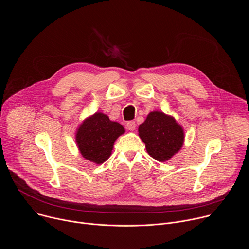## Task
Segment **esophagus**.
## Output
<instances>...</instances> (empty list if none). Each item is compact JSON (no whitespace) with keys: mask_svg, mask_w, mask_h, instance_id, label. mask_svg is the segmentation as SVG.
<instances>
[{"mask_svg":"<svg viewBox=\"0 0 249 249\" xmlns=\"http://www.w3.org/2000/svg\"><path fill=\"white\" fill-rule=\"evenodd\" d=\"M126 127H127L128 130L134 131L135 128H136V123H135V121H128L127 124H126Z\"/></svg>","mask_w":249,"mask_h":249,"instance_id":"esophagus-1","label":"esophagus"}]
</instances>
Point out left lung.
<instances>
[{
  "instance_id": "1",
  "label": "left lung",
  "mask_w": 249,
  "mask_h": 249,
  "mask_svg": "<svg viewBox=\"0 0 249 249\" xmlns=\"http://www.w3.org/2000/svg\"><path fill=\"white\" fill-rule=\"evenodd\" d=\"M139 136L149 155L159 161H166L178 153L184 142L182 127L172 116L160 111L149 113L139 126Z\"/></svg>"
}]
</instances>
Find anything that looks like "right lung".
<instances>
[{"mask_svg":"<svg viewBox=\"0 0 249 249\" xmlns=\"http://www.w3.org/2000/svg\"><path fill=\"white\" fill-rule=\"evenodd\" d=\"M124 132L121 124L111 121L107 115L96 112L80 125L76 142L86 160L100 164L110 157L114 142Z\"/></svg>","mask_w":249,"mask_h":249,"instance_id":"right-lung-1","label":"right lung"}]
</instances>
